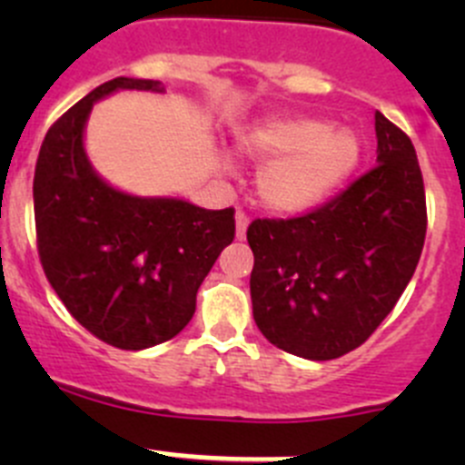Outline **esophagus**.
I'll use <instances>...</instances> for the list:
<instances>
[{
	"label": "esophagus",
	"mask_w": 465,
	"mask_h": 465,
	"mask_svg": "<svg viewBox=\"0 0 465 465\" xmlns=\"http://www.w3.org/2000/svg\"><path fill=\"white\" fill-rule=\"evenodd\" d=\"M247 224H250V215H247L242 209H238L236 211V238L238 241H242V238H245Z\"/></svg>",
	"instance_id": "34e87169"
}]
</instances>
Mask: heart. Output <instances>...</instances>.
Wrapping results in <instances>:
<instances>
[{
	"mask_svg": "<svg viewBox=\"0 0 465 465\" xmlns=\"http://www.w3.org/2000/svg\"><path fill=\"white\" fill-rule=\"evenodd\" d=\"M252 159H275L261 168L256 189L270 209L297 213L320 204L353 173L360 142L349 130L315 119L274 121L238 143Z\"/></svg>",
	"mask_w": 465,
	"mask_h": 465,
	"instance_id": "1",
	"label": "heart"
}]
</instances>
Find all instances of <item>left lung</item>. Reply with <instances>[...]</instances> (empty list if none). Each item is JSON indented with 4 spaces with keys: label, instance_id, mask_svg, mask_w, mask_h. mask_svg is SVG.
<instances>
[{
    "label": "left lung",
    "instance_id": "1",
    "mask_svg": "<svg viewBox=\"0 0 465 465\" xmlns=\"http://www.w3.org/2000/svg\"><path fill=\"white\" fill-rule=\"evenodd\" d=\"M378 163L297 218H256L250 290L267 340L306 360L358 349L414 276L428 232L425 186L411 139L376 112Z\"/></svg>",
    "mask_w": 465,
    "mask_h": 465
}]
</instances>
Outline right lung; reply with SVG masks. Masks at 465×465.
Returning a JSON list of instances; mask_svg holds the SVG:
<instances>
[{
  "mask_svg": "<svg viewBox=\"0 0 465 465\" xmlns=\"http://www.w3.org/2000/svg\"><path fill=\"white\" fill-rule=\"evenodd\" d=\"M116 89L163 87L114 78L51 125L33 177L37 254L74 320L105 344L142 351L191 322L200 283L236 236V220L233 206L134 198L94 173L83 130L94 103Z\"/></svg>",
  "mask_w": 465,
  "mask_h": 465,
  "instance_id": "obj_1",
  "label": "right lung"
}]
</instances>
